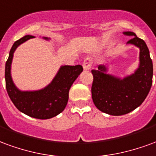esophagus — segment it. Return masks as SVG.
I'll use <instances>...</instances> for the list:
<instances>
[{
	"instance_id": "1",
	"label": "esophagus",
	"mask_w": 156,
	"mask_h": 156,
	"mask_svg": "<svg viewBox=\"0 0 156 156\" xmlns=\"http://www.w3.org/2000/svg\"><path fill=\"white\" fill-rule=\"evenodd\" d=\"M92 66H93V61L90 58H86L84 60V61H83V68H84V70H90Z\"/></svg>"
}]
</instances>
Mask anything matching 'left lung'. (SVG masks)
Masks as SVG:
<instances>
[{"label":"left lung","instance_id":"obj_1","mask_svg":"<svg viewBox=\"0 0 156 156\" xmlns=\"http://www.w3.org/2000/svg\"><path fill=\"white\" fill-rule=\"evenodd\" d=\"M124 34L134 36L127 43L138 46L140 51V67L135 74L120 80L105 74L104 66L91 70L93 102L100 111L111 115H122L134 111L145 101L152 86L153 64L145 42L134 32Z\"/></svg>","mask_w":156,"mask_h":156}]
</instances>
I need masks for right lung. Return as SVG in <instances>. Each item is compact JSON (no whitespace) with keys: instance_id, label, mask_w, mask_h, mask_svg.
I'll list each match as a JSON object with an SVG mask.
<instances>
[{"instance_id":"right-lung-1","label":"right lung","mask_w":156,"mask_h":156,"mask_svg":"<svg viewBox=\"0 0 156 156\" xmlns=\"http://www.w3.org/2000/svg\"><path fill=\"white\" fill-rule=\"evenodd\" d=\"M34 38L25 36L15 42L5 62V88L15 106L24 114L36 119H50L64 111L69 99V90L73 82L83 70L82 66H64L52 82L38 91H20L15 86L11 76V64L13 53L18 45ZM47 39V38H45Z\"/></svg>"}]
</instances>
